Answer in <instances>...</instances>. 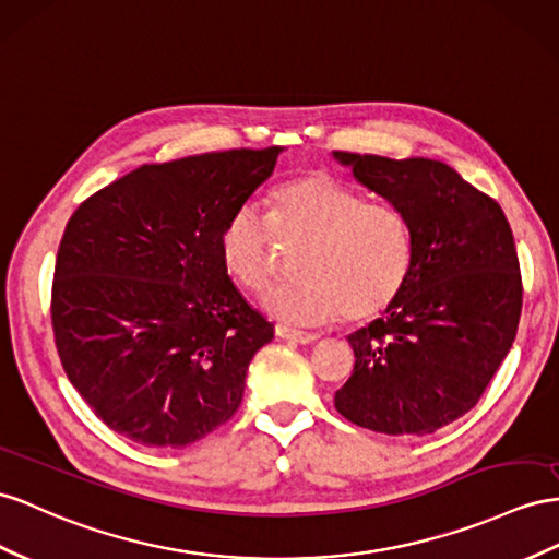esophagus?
Returning a JSON list of instances; mask_svg holds the SVG:
<instances>
[{
	"instance_id": "1",
	"label": "esophagus",
	"mask_w": 559,
	"mask_h": 559,
	"mask_svg": "<svg viewBox=\"0 0 559 559\" xmlns=\"http://www.w3.org/2000/svg\"><path fill=\"white\" fill-rule=\"evenodd\" d=\"M276 335H278L281 340L297 342V345H311V342L319 340V335L305 333V331H295V328H288V325H276Z\"/></svg>"
}]
</instances>
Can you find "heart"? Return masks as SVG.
Masks as SVG:
<instances>
[{"label": "heart", "mask_w": 559, "mask_h": 559, "mask_svg": "<svg viewBox=\"0 0 559 559\" xmlns=\"http://www.w3.org/2000/svg\"><path fill=\"white\" fill-rule=\"evenodd\" d=\"M274 228L302 240L297 281L271 290L264 307L278 319L323 323L340 313L364 323L388 311L413 271V234L406 214L366 200L328 171H307L271 193ZM219 257L242 288L262 293L274 276V231L254 205H238L219 231Z\"/></svg>", "instance_id": "1"}]
</instances>
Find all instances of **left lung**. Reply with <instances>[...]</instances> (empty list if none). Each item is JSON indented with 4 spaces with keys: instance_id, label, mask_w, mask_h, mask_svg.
Wrapping results in <instances>:
<instances>
[{
    "instance_id": "left-lung-1",
    "label": "left lung",
    "mask_w": 559,
    "mask_h": 559,
    "mask_svg": "<svg viewBox=\"0 0 559 559\" xmlns=\"http://www.w3.org/2000/svg\"><path fill=\"white\" fill-rule=\"evenodd\" d=\"M333 155L402 210L413 234L404 293L347 337L356 361L335 408L373 432L432 435L479 402L518 335L522 276L510 224L493 198L439 160Z\"/></svg>"
}]
</instances>
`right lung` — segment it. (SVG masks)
<instances>
[{
    "instance_id": "1",
    "label": "right lung",
    "mask_w": 559,
    "mask_h": 559,
    "mask_svg": "<svg viewBox=\"0 0 559 559\" xmlns=\"http://www.w3.org/2000/svg\"><path fill=\"white\" fill-rule=\"evenodd\" d=\"M281 146L141 165L75 210L51 288L68 380L112 432L181 449L234 416L274 337L228 278L219 231Z\"/></svg>"
}]
</instances>
